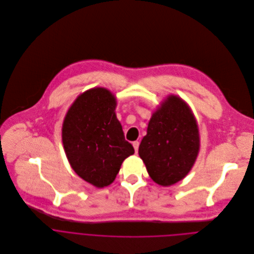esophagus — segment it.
<instances>
[{"label": "esophagus", "mask_w": 254, "mask_h": 254, "mask_svg": "<svg viewBox=\"0 0 254 254\" xmlns=\"http://www.w3.org/2000/svg\"><path fill=\"white\" fill-rule=\"evenodd\" d=\"M132 145H133V148H134V150H135V153H137V151H138V146H139V142H138V141H133V142H132Z\"/></svg>", "instance_id": "34e87169"}]
</instances>
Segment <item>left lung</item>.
I'll use <instances>...</instances> for the list:
<instances>
[{
  "instance_id": "left-lung-1",
  "label": "left lung",
  "mask_w": 254,
  "mask_h": 254,
  "mask_svg": "<svg viewBox=\"0 0 254 254\" xmlns=\"http://www.w3.org/2000/svg\"><path fill=\"white\" fill-rule=\"evenodd\" d=\"M198 150V127L190 109L170 96L152 115L138 147L149 177L162 187L175 185L190 173Z\"/></svg>"
}]
</instances>
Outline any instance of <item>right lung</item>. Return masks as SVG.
<instances>
[{
  "instance_id": "1",
  "label": "right lung",
  "mask_w": 254,
  "mask_h": 254,
  "mask_svg": "<svg viewBox=\"0 0 254 254\" xmlns=\"http://www.w3.org/2000/svg\"><path fill=\"white\" fill-rule=\"evenodd\" d=\"M116 106L110 91L89 90L74 101L63 124V144L72 170L100 189L115 181L123 161L134 153L117 119Z\"/></svg>"
}]
</instances>
